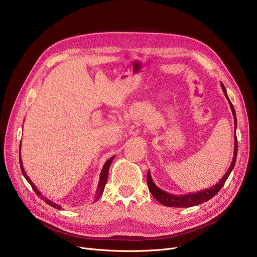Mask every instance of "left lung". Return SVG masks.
Returning <instances> with one entry per match:
<instances>
[{
	"mask_svg": "<svg viewBox=\"0 0 257 257\" xmlns=\"http://www.w3.org/2000/svg\"><path fill=\"white\" fill-rule=\"evenodd\" d=\"M221 88L224 93L225 98H227L232 114L234 117V127H235V134H234V154H233V159L231 162V166L229 167V170L225 172V174L223 175V177L220 179V181L208 190H202L200 192L197 193H191V194H187V195H173L170 193H167L162 191L161 189H159L155 183H154L150 172H148V186H149V190L151 191L152 195L157 201H159L160 203H162L163 206L167 207H172V208H189V207H193V206H197V204H200L202 202H206L208 200H210L211 198H213L215 195L218 193V191L223 187V184L225 182V180L228 179V177L230 176V174L235 166V161H236V157H237V137H236V124H237V120H236V114H235V109L231 103V101L228 97L227 90H225L224 85L220 82Z\"/></svg>",
	"mask_w": 257,
	"mask_h": 257,
	"instance_id": "obj_1",
	"label": "left lung"
}]
</instances>
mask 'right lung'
<instances>
[{
    "mask_svg": "<svg viewBox=\"0 0 257 257\" xmlns=\"http://www.w3.org/2000/svg\"><path fill=\"white\" fill-rule=\"evenodd\" d=\"M114 158H115V156L110 157V158L104 163L103 168H102V171H101V174H100V180H99L98 187H97V191H96V195H95V198H94V202H96V201L101 197L102 193H103V190H104V188H105V184H106V181H107V177H108V170H109V167H110V163H111L112 160H114ZM20 167H21V171H22V174L24 175L25 179L29 182V184H30V186H32V188L34 189L35 193L38 195V196H40L41 199H43L47 204H49V206H51L53 208H56V209H58V210H62V207H61L60 204H58V203H56V202H54V201H51V200H49L47 197H45L44 195L36 188V186L33 183V181L30 180V178L27 176V174H26L25 171H24L23 162H22V159H21V146H20Z\"/></svg>",
    "mask_w": 257,
    "mask_h": 257,
    "instance_id": "obj_1",
    "label": "right lung"
}]
</instances>
